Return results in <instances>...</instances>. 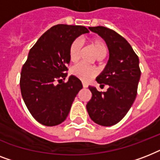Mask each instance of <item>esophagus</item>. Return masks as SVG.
Listing matches in <instances>:
<instances>
[{
  "mask_svg": "<svg viewBox=\"0 0 160 160\" xmlns=\"http://www.w3.org/2000/svg\"><path fill=\"white\" fill-rule=\"evenodd\" d=\"M82 85H83V87H84V88H88V85H87V84H86V83L83 82L82 83Z\"/></svg>",
  "mask_w": 160,
  "mask_h": 160,
  "instance_id": "esophagus-1",
  "label": "esophagus"
}]
</instances>
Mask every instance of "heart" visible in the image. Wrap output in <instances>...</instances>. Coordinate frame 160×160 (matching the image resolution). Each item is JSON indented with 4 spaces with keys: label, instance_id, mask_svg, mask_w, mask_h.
Returning <instances> with one entry per match:
<instances>
[{
    "label": "heart",
    "instance_id": "1",
    "mask_svg": "<svg viewBox=\"0 0 160 160\" xmlns=\"http://www.w3.org/2000/svg\"><path fill=\"white\" fill-rule=\"evenodd\" d=\"M90 44L98 58L105 56L107 49L106 45L102 40L97 38L92 39L90 40ZM80 51H81V42L79 40H75L71 43L69 49V58L71 62H76L79 60ZM71 73L75 77L79 78L83 81H89L96 75L97 70L94 67L89 66L83 63H80L71 68Z\"/></svg>",
    "mask_w": 160,
    "mask_h": 160
}]
</instances>
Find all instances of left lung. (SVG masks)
Segmentation results:
<instances>
[{
	"label": "left lung",
	"instance_id": "8db88e82",
	"mask_svg": "<svg viewBox=\"0 0 160 160\" xmlns=\"http://www.w3.org/2000/svg\"><path fill=\"white\" fill-rule=\"evenodd\" d=\"M101 36L109 49V60L96 78L105 92L89 86L92 97L86 105L90 119L102 126H111L121 120L131 108L137 95L140 79L139 57L128 41L113 30L105 26L89 27Z\"/></svg>",
	"mask_w": 160,
	"mask_h": 160
}]
</instances>
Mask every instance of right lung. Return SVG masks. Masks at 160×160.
I'll use <instances>...</instances> for the list:
<instances>
[{"label":"right lung","instance_id":"right-lung-1","mask_svg":"<svg viewBox=\"0 0 160 160\" xmlns=\"http://www.w3.org/2000/svg\"><path fill=\"white\" fill-rule=\"evenodd\" d=\"M83 26L56 25L45 32L30 50L21 74V92L27 109L46 126L58 125L67 118L82 83L70 75L66 83L69 49L82 34ZM59 82L57 84V81Z\"/></svg>","mask_w":160,"mask_h":160}]
</instances>
